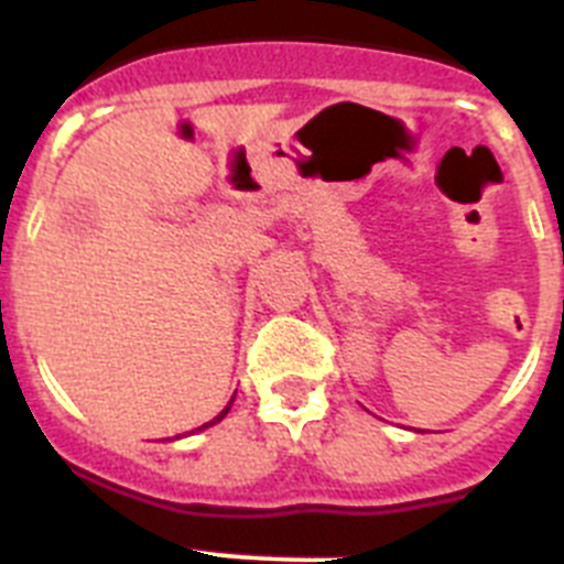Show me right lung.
Returning a JSON list of instances; mask_svg holds the SVG:
<instances>
[{
  "instance_id": "right-lung-1",
  "label": "right lung",
  "mask_w": 564,
  "mask_h": 564,
  "mask_svg": "<svg viewBox=\"0 0 564 564\" xmlns=\"http://www.w3.org/2000/svg\"><path fill=\"white\" fill-rule=\"evenodd\" d=\"M231 401H234V398H231ZM231 401H228V406H226V410H223V412H220V415H217V417H214V421H208V423H203V426H200V430H208V426H214V423H217V421H223V417H226V415H228V410H231Z\"/></svg>"
}]
</instances>
